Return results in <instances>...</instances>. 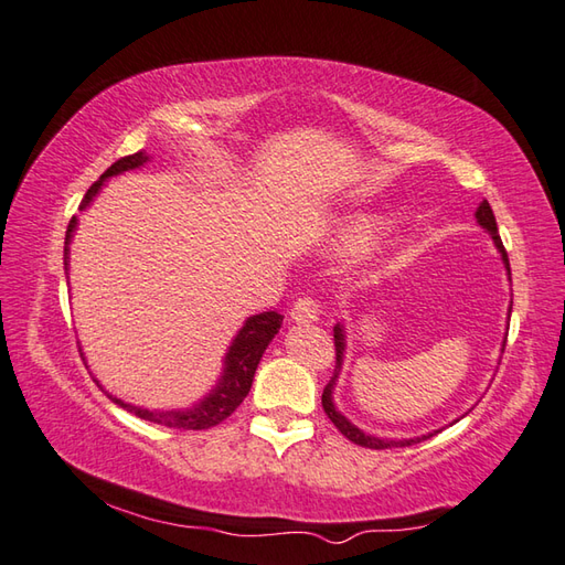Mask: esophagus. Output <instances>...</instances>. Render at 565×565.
<instances>
[{
  "instance_id": "obj_1",
  "label": "esophagus",
  "mask_w": 565,
  "mask_h": 565,
  "mask_svg": "<svg viewBox=\"0 0 565 565\" xmlns=\"http://www.w3.org/2000/svg\"><path fill=\"white\" fill-rule=\"evenodd\" d=\"M320 318V303L316 298H298V301L291 306V320L294 322H316Z\"/></svg>"
}]
</instances>
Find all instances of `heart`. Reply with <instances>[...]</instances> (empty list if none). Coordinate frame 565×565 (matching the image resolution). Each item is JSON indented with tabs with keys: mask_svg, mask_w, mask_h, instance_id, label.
<instances>
[{
	"mask_svg": "<svg viewBox=\"0 0 565 565\" xmlns=\"http://www.w3.org/2000/svg\"><path fill=\"white\" fill-rule=\"evenodd\" d=\"M388 218L383 215H350L344 218L334 233V243L342 252H350V255H356V252H366L374 247L381 235L388 231Z\"/></svg>",
	"mask_w": 565,
	"mask_h": 565,
	"instance_id": "heart-1",
	"label": "heart"
}]
</instances>
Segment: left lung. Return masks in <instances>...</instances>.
Masks as SVG:
<instances>
[{"label": "left lung", "mask_w": 565, "mask_h": 565, "mask_svg": "<svg viewBox=\"0 0 565 565\" xmlns=\"http://www.w3.org/2000/svg\"><path fill=\"white\" fill-rule=\"evenodd\" d=\"M476 218H478V225H483L486 231L490 233V237H493V243H495V247L500 249L502 262H505L508 274H510L508 252H505V247H502V239H500V235H498L495 215H493V209H490L488 201H483L481 206H478ZM342 359H344V332H342V326H334V371H332V376H330V381H328L326 391H322V407H326V413H328V417L332 419V425L338 427L347 439L359 444V447H366V449H388V447H411V444H417V441H423V439L431 437V435H425V437H413V439H379V437L364 435L362 429L354 427V425L350 423V419H347L342 413H338V407H334V403H332V391H334V381H338V376H340Z\"/></svg>", "instance_id": "1"}]
</instances>
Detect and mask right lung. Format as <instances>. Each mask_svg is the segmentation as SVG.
I'll return each mask as SVG.
<instances>
[{
	"label": "right lung",
	"mask_w": 565,
	"mask_h": 565,
	"mask_svg": "<svg viewBox=\"0 0 565 565\" xmlns=\"http://www.w3.org/2000/svg\"><path fill=\"white\" fill-rule=\"evenodd\" d=\"M146 162H148L146 152H136V154H128V158L116 160L109 170H106L97 179V182L87 189V194H84V199L79 203V211L89 206L92 199L99 194V189L106 179L114 174L128 172V170H136V167L146 164ZM75 227H77V215H72L67 233H65V269H67V245L72 239V233H75ZM281 322H284V316L276 313V310H267V313L247 318L243 330L237 332V338L233 340L231 350H227V354H225V369H223L218 386H215L199 405L189 407V411H170V413L142 411V407L128 405L124 401L114 398V395H109V393L106 395H109L116 405H121L124 411L136 413L140 419H148V423H154V425H164V427H174V429H209V427L221 425L223 419L231 417L235 413V407L245 401V395L252 388V379H255L259 359H262L264 350H267V344L274 340V334L279 332Z\"/></svg>",
	"instance_id": "right-lung-1"
}]
</instances>
